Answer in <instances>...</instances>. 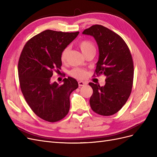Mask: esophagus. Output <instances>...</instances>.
Masks as SVG:
<instances>
[{
    "instance_id": "esophagus-1",
    "label": "esophagus",
    "mask_w": 157,
    "mask_h": 157,
    "mask_svg": "<svg viewBox=\"0 0 157 157\" xmlns=\"http://www.w3.org/2000/svg\"><path fill=\"white\" fill-rule=\"evenodd\" d=\"M78 86H84V84H86V82H82V81H78Z\"/></svg>"
}]
</instances>
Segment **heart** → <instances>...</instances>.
<instances>
[{"instance_id":"1","label":"heart","mask_w":157,"mask_h":157,"mask_svg":"<svg viewBox=\"0 0 157 157\" xmlns=\"http://www.w3.org/2000/svg\"><path fill=\"white\" fill-rule=\"evenodd\" d=\"M78 46L81 50L82 53L86 56L88 53L91 52H95L96 51V48L95 46L92 41L86 39H83L80 40L78 42ZM69 51V47L66 46L61 50L60 54V59L61 61L65 62L67 59V56ZM69 75L71 77L73 78H77V79H83L86 78L88 76V72L87 71L80 68H75L70 71Z\"/></svg>"}]
</instances>
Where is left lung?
I'll use <instances>...</instances> for the list:
<instances>
[{"mask_svg":"<svg viewBox=\"0 0 157 157\" xmlns=\"http://www.w3.org/2000/svg\"><path fill=\"white\" fill-rule=\"evenodd\" d=\"M93 36L99 51L94 76H106L105 85L93 82L90 99L92 111L101 116H111L120 111L132 92L134 80V62L128 45L116 33L101 25H94L83 32Z\"/></svg>","mask_w":157,"mask_h":157,"instance_id":"obj_1","label":"left lung"}]
</instances>
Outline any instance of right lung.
Masks as SVG:
<instances>
[{
  "instance_id": "add662e5",
  "label": "right lung",
  "mask_w": 157,
  "mask_h": 157,
  "mask_svg": "<svg viewBox=\"0 0 157 157\" xmlns=\"http://www.w3.org/2000/svg\"><path fill=\"white\" fill-rule=\"evenodd\" d=\"M79 32L46 30L28 40L18 61V77L26 102L36 115L56 122L67 115L70 94L78 84L75 79L65 78L62 84L50 82L53 72L61 67V52Z\"/></svg>"
}]
</instances>
